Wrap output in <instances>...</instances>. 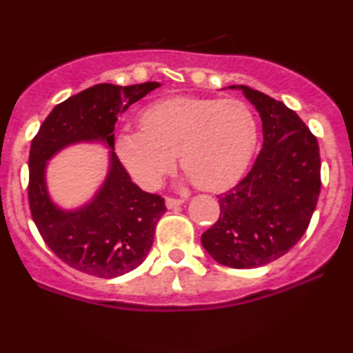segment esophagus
Listing matches in <instances>:
<instances>
[{
    "mask_svg": "<svg viewBox=\"0 0 353 353\" xmlns=\"http://www.w3.org/2000/svg\"><path fill=\"white\" fill-rule=\"evenodd\" d=\"M182 204H184V201L182 199H174V197H168V199H165V208L168 209H176Z\"/></svg>",
    "mask_w": 353,
    "mask_h": 353,
    "instance_id": "obj_1",
    "label": "esophagus"
}]
</instances>
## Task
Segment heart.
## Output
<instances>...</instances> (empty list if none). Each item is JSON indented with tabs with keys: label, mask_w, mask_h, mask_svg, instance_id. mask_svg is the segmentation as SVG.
I'll use <instances>...</instances> for the list:
<instances>
[{
	"label": "heart",
	"mask_w": 353,
	"mask_h": 353,
	"mask_svg": "<svg viewBox=\"0 0 353 353\" xmlns=\"http://www.w3.org/2000/svg\"><path fill=\"white\" fill-rule=\"evenodd\" d=\"M141 129H121L114 151L143 189L159 185L179 154L188 177L204 190L228 189L241 179L257 144V125L244 103L176 96L148 106Z\"/></svg>",
	"instance_id": "heart-1"
}]
</instances>
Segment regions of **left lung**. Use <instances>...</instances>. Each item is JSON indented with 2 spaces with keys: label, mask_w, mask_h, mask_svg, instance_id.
<instances>
[{
  "label": "left lung",
  "mask_w": 353,
  "mask_h": 353,
  "mask_svg": "<svg viewBox=\"0 0 353 353\" xmlns=\"http://www.w3.org/2000/svg\"><path fill=\"white\" fill-rule=\"evenodd\" d=\"M239 89L262 121L261 154L236 188L219 196L221 216L202 234L210 257L254 269L282 257L305 234L320 194L319 144L292 111L249 86Z\"/></svg>",
  "instance_id": "1"
}]
</instances>
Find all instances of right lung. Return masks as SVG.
<instances>
[{
	"instance_id": "obj_1",
	"label": "right lung",
	"mask_w": 353,
	"mask_h": 353,
	"mask_svg": "<svg viewBox=\"0 0 353 353\" xmlns=\"http://www.w3.org/2000/svg\"><path fill=\"white\" fill-rule=\"evenodd\" d=\"M161 83L117 86L101 83L58 104L44 119L30 151L31 216L48 247L81 272L112 279L139 267L152 247L154 230L165 212L163 197L141 190L114 154L117 116ZM76 143H101L108 172L91 200L66 210L47 189L49 161Z\"/></svg>"
}]
</instances>
